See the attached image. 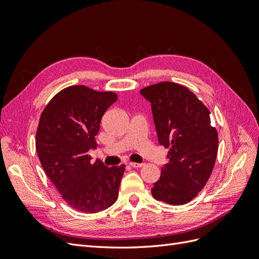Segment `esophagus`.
I'll use <instances>...</instances> for the list:
<instances>
[{
    "label": "esophagus",
    "mask_w": 259,
    "mask_h": 259,
    "mask_svg": "<svg viewBox=\"0 0 259 259\" xmlns=\"http://www.w3.org/2000/svg\"><path fill=\"white\" fill-rule=\"evenodd\" d=\"M130 165L132 166V167H134V168H138V167H142L144 164L143 163H136V162H131L130 163Z\"/></svg>",
    "instance_id": "esophagus-1"
}]
</instances>
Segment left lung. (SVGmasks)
<instances>
[{
    "label": "left lung",
    "mask_w": 259,
    "mask_h": 259,
    "mask_svg": "<svg viewBox=\"0 0 259 259\" xmlns=\"http://www.w3.org/2000/svg\"><path fill=\"white\" fill-rule=\"evenodd\" d=\"M140 94L151 104L159 144L168 149V163L151 189L152 197L170 205L190 202L213 171L218 134L209 110L185 86L161 82Z\"/></svg>",
    "instance_id": "obj_1"
}]
</instances>
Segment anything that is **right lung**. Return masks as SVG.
<instances>
[{
  "instance_id": "1",
  "label": "right lung",
  "mask_w": 259,
  "mask_h": 259,
  "mask_svg": "<svg viewBox=\"0 0 259 259\" xmlns=\"http://www.w3.org/2000/svg\"><path fill=\"white\" fill-rule=\"evenodd\" d=\"M117 100L112 92L73 85L55 95L43 110L35 147L45 174L68 205L83 213L110 207L119 195L125 165L92 162L95 136L107 109Z\"/></svg>"
}]
</instances>
